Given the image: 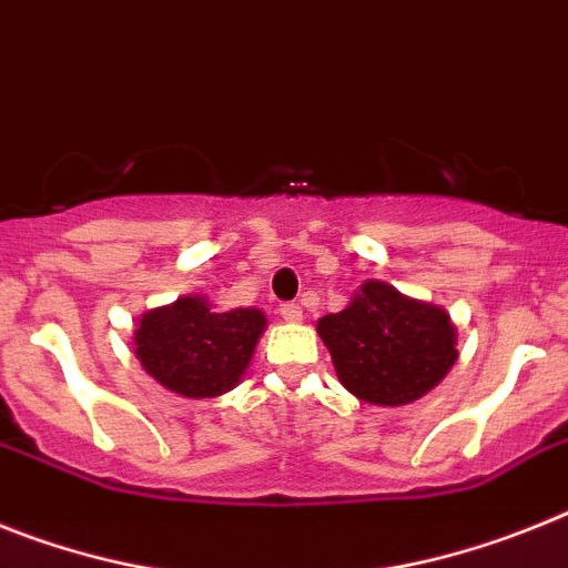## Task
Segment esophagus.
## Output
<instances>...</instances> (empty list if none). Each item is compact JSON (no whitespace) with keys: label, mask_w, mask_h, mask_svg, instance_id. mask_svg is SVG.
<instances>
[{"label":"esophagus","mask_w":568,"mask_h":568,"mask_svg":"<svg viewBox=\"0 0 568 568\" xmlns=\"http://www.w3.org/2000/svg\"><path fill=\"white\" fill-rule=\"evenodd\" d=\"M280 317H283L285 323H300V320H303V308H300L297 303H283L280 305Z\"/></svg>","instance_id":"1"}]
</instances>
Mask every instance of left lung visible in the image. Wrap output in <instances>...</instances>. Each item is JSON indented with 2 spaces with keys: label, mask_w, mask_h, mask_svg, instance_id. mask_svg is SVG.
I'll return each instance as SVG.
<instances>
[{
  "label": "left lung",
  "mask_w": 568,
  "mask_h": 568,
  "mask_svg": "<svg viewBox=\"0 0 568 568\" xmlns=\"http://www.w3.org/2000/svg\"><path fill=\"white\" fill-rule=\"evenodd\" d=\"M317 334L337 377L374 406H406L432 392L455 366L457 328L446 308L420 303L379 280L363 283L339 314H325Z\"/></svg>",
  "instance_id": "obj_1"
}]
</instances>
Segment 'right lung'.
<instances>
[{
	"instance_id": "right-lung-1",
	"label": "right lung",
	"mask_w": 568,
	"mask_h": 568,
	"mask_svg": "<svg viewBox=\"0 0 568 568\" xmlns=\"http://www.w3.org/2000/svg\"><path fill=\"white\" fill-rule=\"evenodd\" d=\"M265 332L260 308L214 312L205 297H180L140 317L134 352L156 383L182 397H220L240 383Z\"/></svg>"
}]
</instances>
